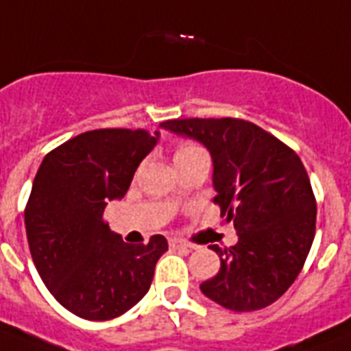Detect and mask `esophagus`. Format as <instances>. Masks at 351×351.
<instances>
[{"label":"esophagus","instance_id":"esophagus-1","mask_svg":"<svg viewBox=\"0 0 351 351\" xmlns=\"http://www.w3.org/2000/svg\"><path fill=\"white\" fill-rule=\"evenodd\" d=\"M169 246L173 250H180V248H193V244L185 243L182 239H169Z\"/></svg>","mask_w":351,"mask_h":351}]
</instances>
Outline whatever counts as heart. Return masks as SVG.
Returning <instances> with one entry per match:
<instances>
[{"label": "heart", "instance_id": "1", "mask_svg": "<svg viewBox=\"0 0 351 351\" xmlns=\"http://www.w3.org/2000/svg\"><path fill=\"white\" fill-rule=\"evenodd\" d=\"M194 149H199V148H198V146H193V144H187V146H182V148L178 149V152H176V157H178V155H185V153L194 152Z\"/></svg>", "mask_w": 351, "mask_h": 351}]
</instances>
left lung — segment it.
Masks as SVG:
<instances>
[{
  "instance_id": "obj_1",
  "label": "left lung",
  "mask_w": 351,
  "mask_h": 351,
  "mask_svg": "<svg viewBox=\"0 0 351 351\" xmlns=\"http://www.w3.org/2000/svg\"><path fill=\"white\" fill-rule=\"evenodd\" d=\"M160 126L207 146L214 203L239 235L232 248L208 246L221 267L199 285L202 293L235 312L275 303L300 275L316 234V198L300 157L275 135L237 117L171 119Z\"/></svg>"
}]
</instances>
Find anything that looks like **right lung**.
Instances as JSON below:
<instances>
[{
	"instance_id": "add662e5",
	"label": "right lung",
	"mask_w": 351,
	"mask_h": 351,
	"mask_svg": "<svg viewBox=\"0 0 351 351\" xmlns=\"http://www.w3.org/2000/svg\"><path fill=\"white\" fill-rule=\"evenodd\" d=\"M157 141L144 128L85 132L51 149L35 175L25 208L32 258L49 293L78 317L114 319L152 285L166 237L125 243L103 210L125 196Z\"/></svg>"
}]
</instances>
